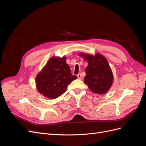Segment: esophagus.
Instances as JSON below:
<instances>
[{
	"label": "esophagus",
	"instance_id": "esophagus-1",
	"mask_svg": "<svg viewBox=\"0 0 146 146\" xmlns=\"http://www.w3.org/2000/svg\"><path fill=\"white\" fill-rule=\"evenodd\" d=\"M77 77H78V79H82V75H81V74H78V75H77Z\"/></svg>",
	"mask_w": 146,
	"mask_h": 146
}]
</instances>
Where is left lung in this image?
<instances>
[{"instance_id": "left-lung-1", "label": "left lung", "mask_w": 146, "mask_h": 146, "mask_svg": "<svg viewBox=\"0 0 146 146\" xmlns=\"http://www.w3.org/2000/svg\"><path fill=\"white\" fill-rule=\"evenodd\" d=\"M78 55L88 63L85 69V83L96 94H104L107 92L112 85L113 75L107 59L99 54L94 56L83 53Z\"/></svg>"}]
</instances>
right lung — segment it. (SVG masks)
<instances>
[{
  "instance_id": "1",
  "label": "right lung",
  "mask_w": 146,
  "mask_h": 146,
  "mask_svg": "<svg viewBox=\"0 0 146 146\" xmlns=\"http://www.w3.org/2000/svg\"><path fill=\"white\" fill-rule=\"evenodd\" d=\"M66 57H52L36 78L38 92L46 98L54 99L66 92L69 84L77 78L72 76Z\"/></svg>"
}]
</instances>
